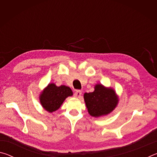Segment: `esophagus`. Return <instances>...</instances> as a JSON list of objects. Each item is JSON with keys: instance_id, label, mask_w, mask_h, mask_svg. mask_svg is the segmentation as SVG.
<instances>
[{"instance_id": "esophagus-1", "label": "esophagus", "mask_w": 157, "mask_h": 157, "mask_svg": "<svg viewBox=\"0 0 157 157\" xmlns=\"http://www.w3.org/2000/svg\"><path fill=\"white\" fill-rule=\"evenodd\" d=\"M81 95H82L81 91H76L75 93H74V97H75L77 98H80Z\"/></svg>"}]
</instances>
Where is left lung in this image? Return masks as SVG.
<instances>
[{
  "mask_svg": "<svg viewBox=\"0 0 157 157\" xmlns=\"http://www.w3.org/2000/svg\"><path fill=\"white\" fill-rule=\"evenodd\" d=\"M94 89V91L84 94L89 113L95 118L108 115L118 105V95L112 88H107L101 84H97Z\"/></svg>",
  "mask_w": 157,
  "mask_h": 157,
  "instance_id": "8db88e82",
  "label": "left lung"
}]
</instances>
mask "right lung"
I'll return each mask as SVG.
<instances>
[{"label": "right lung", "mask_w": 157, "mask_h": 157, "mask_svg": "<svg viewBox=\"0 0 157 157\" xmlns=\"http://www.w3.org/2000/svg\"><path fill=\"white\" fill-rule=\"evenodd\" d=\"M72 95L73 91L70 87L65 85L57 86L54 83H50L41 92L39 100L44 109L52 113L61 107L66 98Z\"/></svg>", "instance_id": "obj_1"}]
</instances>
